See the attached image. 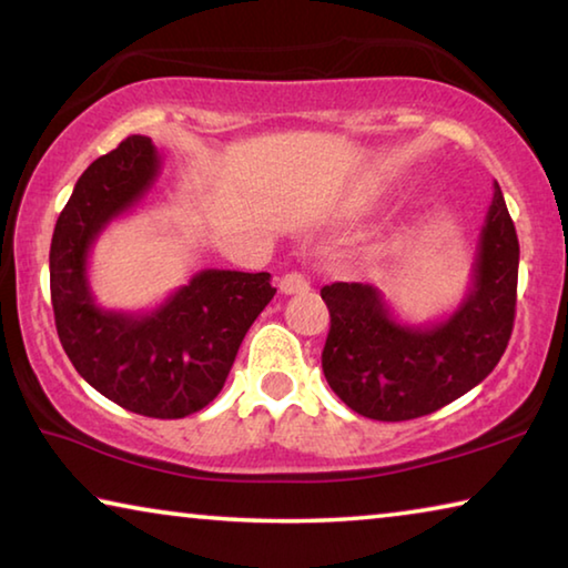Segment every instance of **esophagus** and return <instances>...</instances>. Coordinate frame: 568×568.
<instances>
[{
	"label": "esophagus",
	"instance_id": "obj_1",
	"mask_svg": "<svg viewBox=\"0 0 568 568\" xmlns=\"http://www.w3.org/2000/svg\"><path fill=\"white\" fill-rule=\"evenodd\" d=\"M281 291L285 295L305 293V291H311V281H307L303 273H287V275H283V281H281Z\"/></svg>",
	"mask_w": 568,
	"mask_h": 568
}]
</instances>
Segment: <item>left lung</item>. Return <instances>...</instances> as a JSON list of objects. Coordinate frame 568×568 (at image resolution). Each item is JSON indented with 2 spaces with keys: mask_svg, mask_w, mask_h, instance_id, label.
<instances>
[{
  "mask_svg": "<svg viewBox=\"0 0 568 568\" xmlns=\"http://www.w3.org/2000/svg\"><path fill=\"white\" fill-rule=\"evenodd\" d=\"M518 237L501 187L480 227L468 293L454 313L428 325L403 323L378 287L331 283L323 373L345 406L373 420L428 416L476 388L511 338Z\"/></svg>",
  "mask_w": 568,
  "mask_h": 568,
  "instance_id": "left-lung-1",
  "label": "left lung"
}]
</instances>
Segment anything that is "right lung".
Masks as SVG:
<instances>
[{"label":"right lung","mask_w":568,"mask_h":568,"mask_svg":"<svg viewBox=\"0 0 568 568\" xmlns=\"http://www.w3.org/2000/svg\"><path fill=\"white\" fill-rule=\"evenodd\" d=\"M160 165L152 140L130 134L82 172L54 225L50 291L62 348L94 390L140 416L185 418L223 390L240 343L275 287L271 273L200 271L150 313L94 303V240L142 203Z\"/></svg>","instance_id":"right-lung-1"}]
</instances>
